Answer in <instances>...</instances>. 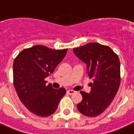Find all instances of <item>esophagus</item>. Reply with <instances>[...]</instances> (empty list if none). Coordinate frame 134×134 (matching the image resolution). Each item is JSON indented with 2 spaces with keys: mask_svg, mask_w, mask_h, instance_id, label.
Listing matches in <instances>:
<instances>
[{
  "mask_svg": "<svg viewBox=\"0 0 134 134\" xmlns=\"http://www.w3.org/2000/svg\"><path fill=\"white\" fill-rule=\"evenodd\" d=\"M67 94H68V95H73L74 93H76V91H72V90H69V91H67Z\"/></svg>",
  "mask_w": 134,
  "mask_h": 134,
  "instance_id": "1",
  "label": "esophagus"
}]
</instances>
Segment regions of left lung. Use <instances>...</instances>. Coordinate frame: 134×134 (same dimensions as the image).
<instances>
[{
	"instance_id": "1",
	"label": "left lung",
	"mask_w": 134,
	"mask_h": 134,
	"mask_svg": "<svg viewBox=\"0 0 134 134\" xmlns=\"http://www.w3.org/2000/svg\"><path fill=\"white\" fill-rule=\"evenodd\" d=\"M76 57L86 64L93 83L89 93L80 91L82 100L77 108L83 115L93 117L102 114L114 99L121 82L120 60L110 47L89 43L73 49Z\"/></svg>"
}]
</instances>
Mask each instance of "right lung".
I'll use <instances>...</instances> for the list:
<instances>
[{
	"instance_id": "1",
	"label": "right lung",
	"mask_w": 134,
	"mask_h": 134,
	"mask_svg": "<svg viewBox=\"0 0 134 134\" xmlns=\"http://www.w3.org/2000/svg\"><path fill=\"white\" fill-rule=\"evenodd\" d=\"M67 49L54 50L35 46L20 52L13 61V84L20 101L31 112L48 116L57 110L66 93L64 88L46 85L45 78L53 72L67 54Z\"/></svg>"
}]
</instances>
